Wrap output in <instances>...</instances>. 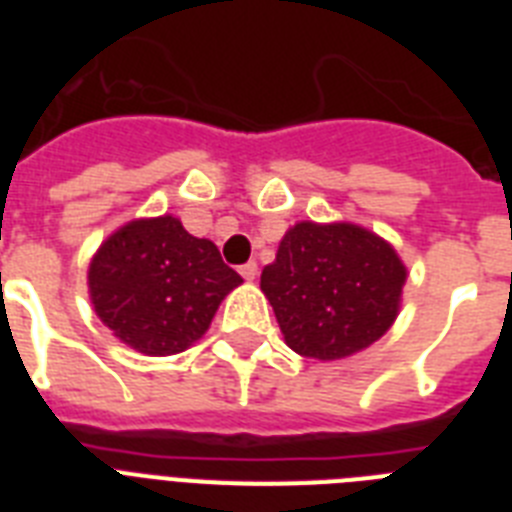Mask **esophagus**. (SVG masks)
Wrapping results in <instances>:
<instances>
[{"mask_svg":"<svg viewBox=\"0 0 512 512\" xmlns=\"http://www.w3.org/2000/svg\"><path fill=\"white\" fill-rule=\"evenodd\" d=\"M239 273L244 276L247 281H255L257 279V263H247V265H241Z\"/></svg>","mask_w":512,"mask_h":512,"instance_id":"34e87169","label":"esophagus"}]
</instances>
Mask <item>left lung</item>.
<instances>
[{"label": "left lung", "mask_w": 512, "mask_h": 512, "mask_svg": "<svg viewBox=\"0 0 512 512\" xmlns=\"http://www.w3.org/2000/svg\"><path fill=\"white\" fill-rule=\"evenodd\" d=\"M404 284L406 265L393 244L348 220L295 223L260 276L284 342L319 361L380 340L401 311Z\"/></svg>", "instance_id": "1"}]
</instances>
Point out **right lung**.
Here are the masks:
<instances>
[{
	"label": "right lung",
	"instance_id": "add662e5",
	"mask_svg": "<svg viewBox=\"0 0 512 512\" xmlns=\"http://www.w3.org/2000/svg\"><path fill=\"white\" fill-rule=\"evenodd\" d=\"M241 276L180 217H138L116 228L87 271L92 308L119 342L143 356H175L201 340Z\"/></svg>",
	"mask_w": 512,
	"mask_h": 512
}]
</instances>
